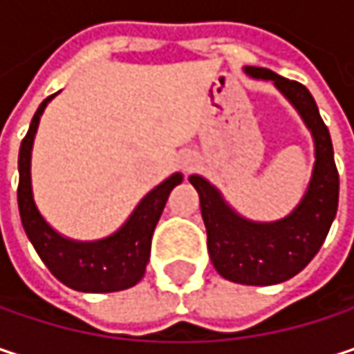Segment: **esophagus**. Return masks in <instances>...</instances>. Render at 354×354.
I'll return each instance as SVG.
<instances>
[{"label": "esophagus", "mask_w": 354, "mask_h": 354, "mask_svg": "<svg viewBox=\"0 0 354 354\" xmlns=\"http://www.w3.org/2000/svg\"><path fill=\"white\" fill-rule=\"evenodd\" d=\"M192 166H194V160H192L190 156H186V158L182 160V168H184V170H192Z\"/></svg>", "instance_id": "obj_1"}]
</instances>
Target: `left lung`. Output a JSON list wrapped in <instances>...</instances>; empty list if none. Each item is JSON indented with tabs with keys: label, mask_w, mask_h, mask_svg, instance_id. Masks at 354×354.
Instances as JSON below:
<instances>
[{
	"label": "left lung",
	"mask_w": 354,
	"mask_h": 354,
	"mask_svg": "<svg viewBox=\"0 0 354 354\" xmlns=\"http://www.w3.org/2000/svg\"><path fill=\"white\" fill-rule=\"evenodd\" d=\"M248 77L272 86L297 110L314 139V168L297 207L277 221H252L240 215L207 178H188L201 198L207 248L215 270L240 285H277L301 272L318 254L338 209V172L328 127L314 96L297 82L264 67H244Z\"/></svg>",
	"instance_id": "1"
}]
</instances>
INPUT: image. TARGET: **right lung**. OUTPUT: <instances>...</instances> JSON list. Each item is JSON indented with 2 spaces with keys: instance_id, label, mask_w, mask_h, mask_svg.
Here are the masks:
<instances>
[{
  "instance_id": "obj_1",
  "label": "right lung",
  "mask_w": 354,
  "mask_h": 354,
  "mask_svg": "<svg viewBox=\"0 0 354 354\" xmlns=\"http://www.w3.org/2000/svg\"><path fill=\"white\" fill-rule=\"evenodd\" d=\"M57 94L48 96L32 116L30 129L22 139L18 153V209L24 232L46 268L67 287L82 293H112L137 285L149 262L151 236L162 217L172 188L182 182V174L168 176L149 190L127 217V221L106 238L73 240L59 234L38 211L32 192V145L40 116Z\"/></svg>"
}]
</instances>
